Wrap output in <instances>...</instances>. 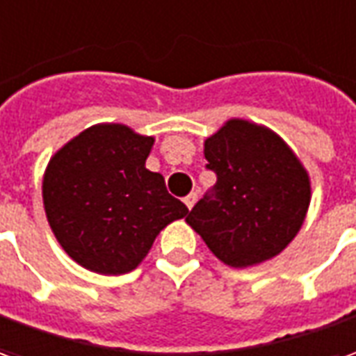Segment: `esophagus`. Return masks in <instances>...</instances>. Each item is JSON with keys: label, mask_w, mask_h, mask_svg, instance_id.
<instances>
[{"label": "esophagus", "mask_w": 356, "mask_h": 356, "mask_svg": "<svg viewBox=\"0 0 356 356\" xmlns=\"http://www.w3.org/2000/svg\"><path fill=\"white\" fill-rule=\"evenodd\" d=\"M196 200H198V193H191V195L185 196V206L191 210V208L196 204Z\"/></svg>", "instance_id": "34e87169"}]
</instances>
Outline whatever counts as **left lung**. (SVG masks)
I'll return each mask as SVG.
<instances>
[{
  "mask_svg": "<svg viewBox=\"0 0 356 356\" xmlns=\"http://www.w3.org/2000/svg\"><path fill=\"white\" fill-rule=\"evenodd\" d=\"M218 175L186 216L212 254L231 268L272 260L299 233L310 206V177L277 133L247 119H227L204 140Z\"/></svg>",
  "mask_w": 356,
  "mask_h": 356,
  "instance_id": "left-lung-1",
  "label": "left lung"
}]
</instances>
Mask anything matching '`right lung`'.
I'll use <instances>...</instances> for the list:
<instances>
[{
  "label": "right lung",
  "instance_id": "obj_1",
  "mask_svg": "<svg viewBox=\"0 0 356 356\" xmlns=\"http://www.w3.org/2000/svg\"><path fill=\"white\" fill-rule=\"evenodd\" d=\"M154 136L123 123H98L48 161L42 200L57 243L102 275L135 270L171 221L188 213L160 173L146 170Z\"/></svg>",
  "mask_w": 356,
  "mask_h": 356
}]
</instances>
